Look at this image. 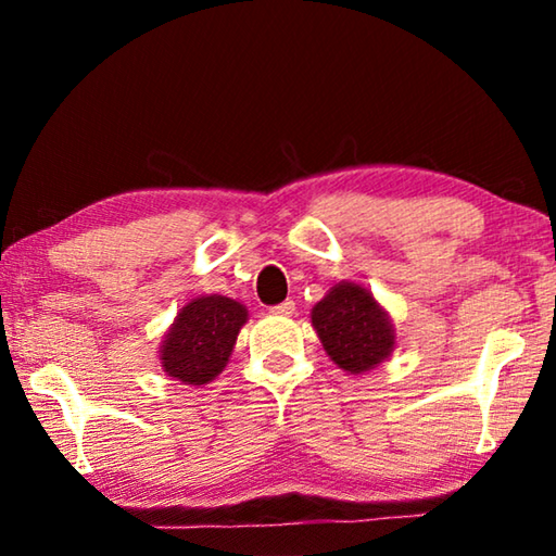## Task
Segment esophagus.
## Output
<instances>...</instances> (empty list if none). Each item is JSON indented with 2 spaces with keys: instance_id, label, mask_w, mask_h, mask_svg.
<instances>
[{
  "instance_id": "obj_1",
  "label": "esophagus",
  "mask_w": 556,
  "mask_h": 556,
  "mask_svg": "<svg viewBox=\"0 0 556 556\" xmlns=\"http://www.w3.org/2000/svg\"><path fill=\"white\" fill-rule=\"evenodd\" d=\"M271 314H277V316H291L296 312V304L291 299H287V301H281V304H277V306H271L269 308Z\"/></svg>"
}]
</instances>
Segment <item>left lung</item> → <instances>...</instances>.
I'll return each mask as SVG.
<instances>
[{"instance_id": "left-lung-1", "label": "left lung", "mask_w": 556, "mask_h": 556, "mask_svg": "<svg viewBox=\"0 0 556 556\" xmlns=\"http://www.w3.org/2000/svg\"><path fill=\"white\" fill-rule=\"evenodd\" d=\"M328 357L345 372H368L394 351V326L368 289L338 281L312 308Z\"/></svg>"}]
</instances>
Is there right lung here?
Returning <instances> with one entry per match:
<instances>
[{"mask_svg":"<svg viewBox=\"0 0 556 556\" xmlns=\"http://www.w3.org/2000/svg\"><path fill=\"white\" fill-rule=\"evenodd\" d=\"M244 324L248 308L240 301L220 294L188 301L159 348L162 370L184 384H208L228 365Z\"/></svg>","mask_w":556,"mask_h":556,"instance_id":"add662e5","label":"right lung"}]
</instances>
